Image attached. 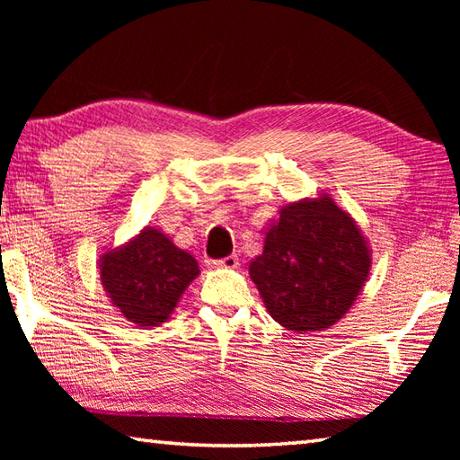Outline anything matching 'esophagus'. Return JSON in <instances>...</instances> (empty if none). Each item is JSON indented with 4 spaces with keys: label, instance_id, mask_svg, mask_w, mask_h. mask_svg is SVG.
I'll list each match as a JSON object with an SVG mask.
<instances>
[{
    "label": "esophagus",
    "instance_id": "esophagus-1",
    "mask_svg": "<svg viewBox=\"0 0 460 460\" xmlns=\"http://www.w3.org/2000/svg\"><path fill=\"white\" fill-rule=\"evenodd\" d=\"M213 265L217 269H235L239 265V259H237V255H229V257L213 261Z\"/></svg>",
    "mask_w": 460,
    "mask_h": 460
}]
</instances>
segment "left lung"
Segmentation results:
<instances>
[{"label": "left lung", "mask_w": 460, "mask_h": 460, "mask_svg": "<svg viewBox=\"0 0 460 460\" xmlns=\"http://www.w3.org/2000/svg\"><path fill=\"white\" fill-rule=\"evenodd\" d=\"M366 239L330 198L292 203L249 272L269 314L295 332L324 330L354 305L369 272Z\"/></svg>", "instance_id": "8db88e82"}]
</instances>
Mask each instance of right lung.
Masks as SVG:
<instances>
[{
	"label": "right lung",
	"instance_id": "right-lung-1",
	"mask_svg": "<svg viewBox=\"0 0 460 460\" xmlns=\"http://www.w3.org/2000/svg\"><path fill=\"white\" fill-rule=\"evenodd\" d=\"M198 275L195 259L152 227L101 261V280L112 305L138 326H158L168 320L181 292Z\"/></svg>",
	"mask_w": 460,
	"mask_h": 460
}]
</instances>
